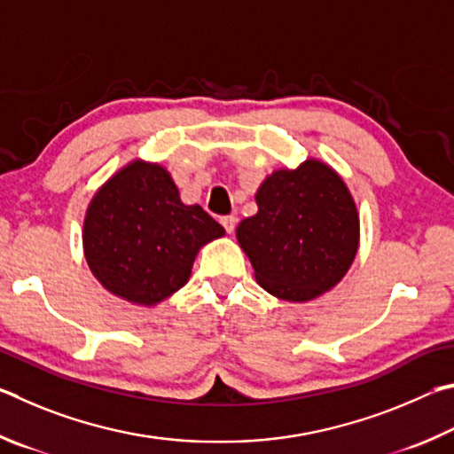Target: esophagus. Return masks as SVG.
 <instances>
[{
    "label": "esophagus",
    "instance_id": "1",
    "mask_svg": "<svg viewBox=\"0 0 454 454\" xmlns=\"http://www.w3.org/2000/svg\"><path fill=\"white\" fill-rule=\"evenodd\" d=\"M235 223H237V217H235V215H223V217H221V225L225 227V231H227V233H233Z\"/></svg>",
    "mask_w": 454,
    "mask_h": 454
}]
</instances>
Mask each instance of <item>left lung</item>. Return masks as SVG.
<instances>
[{
	"label": "left lung",
	"instance_id": "left-lung-1",
	"mask_svg": "<svg viewBox=\"0 0 454 454\" xmlns=\"http://www.w3.org/2000/svg\"><path fill=\"white\" fill-rule=\"evenodd\" d=\"M259 211L237 227L267 293L303 303L335 287L359 249V213L345 181L317 159L279 169L257 191Z\"/></svg>",
	"mask_w": 454,
	"mask_h": 454
}]
</instances>
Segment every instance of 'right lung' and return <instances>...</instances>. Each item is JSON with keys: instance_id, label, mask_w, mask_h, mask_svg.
I'll return each instance as SVG.
<instances>
[{"instance_id": "add662e5", "label": "right lung", "mask_w": 454, "mask_h": 454, "mask_svg": "<svg viewBox=\"0 0 454 454\" xmlns=\"http://www.w3.org/2000/svg\"><path fill=\"white\" fill-rule=\"evenodd\" d=\"M225 235L199 205L181 203L161 165L133 161L87 207L83 249L91 273L114 295L157 305L189 281L197 251Z\"/></svg>"}]
</instances>
